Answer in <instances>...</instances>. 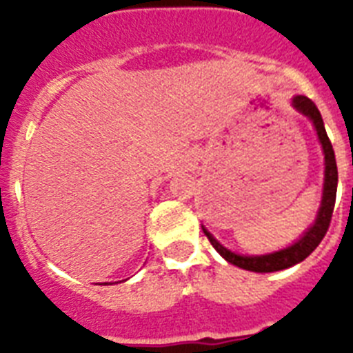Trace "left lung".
I'll list each match as a JSON object with an SVG mask.
<instances>
[{
    "mask_svg": "<svg viewBox=\"0 0 353 353\" xmlns=\"http://www.w3.org/2000/svg\"><path fill=\"white\" fill-rule=\"evenodd\" d=\"M293 106L299 110L301 113L307 115V117L313 121V126L317 130L319 141L323 144L324 150V192H323V203H321V209H319L317 220L313 223L307 232L302 236L301 240L293 243L288 249H282V251L271 252V254H263V256H240V254H234L229 249H225L223 245H220L218 241L210 236V232H207L203 229V232L207 234L209 241L212 243L216 251L220 252L221 256L225 258L227 262H231L232 265H238L241 269H247V271H254V273H271V271H280V269H288L295 263L302 262L304 258H307L312 254L317 245L323 241L324 234L328 231L330 221H332V214H334L335 207V196H337V163H335V154L334 148H332V143H330L328 133L324 130V122L321 117V112L317 110V106L313 104L307 97H295L293 99Z\"/></svg>",
    "mask_w": 353,
    "mask_h": 353,
    "instance_id": "1",
    "label": "left lung"
}]
</instances>
